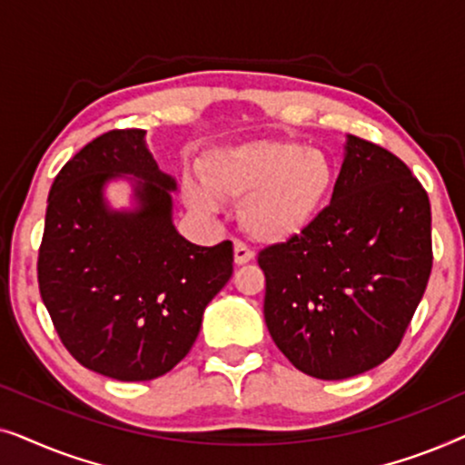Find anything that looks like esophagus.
I'll use <instances>...</instances> for the list:
<instances>
[{"instance_id":"34e87169","label":"esophagus","mask_w":465,"mask_h":465,"mask_svg":"<svg viewBox=\"0 0 465 465\" xmlns=\"http://www.w3.org/2000/svg\"><path fill=\"white\" fill-rule=\"evenodd\" d=\"M253 258L252 247L243 243L241 239H234V262L237 264H247Z\"/></svg>"}]
</instances>
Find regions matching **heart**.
Here are the masks:
<instances>
[{
    "instance_id": "obj_1",
    "label": "heart",
    "mask_w": 465,
    "mask_h": 465,
    "mask_svg": "<svg viewBox=\"0 0 465 465\" xmlns=\"http://www.w3.org/2000/svg\"><path fill=\"white\" fill-rule=\"evenodd\" d=\"M332 163L317 148L294 142H252L209 152L203 182L186 177L183 196L199 213L218 199L241 201V222L260 241H283L313 220L332 186Z\"/></svg>"
}]
</instances>
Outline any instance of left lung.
I'll return each mask as SVG.
<instances>
[{
  "mask_svg": "<svg viewBox=\"0 0 465 465\" xmlns=\"http://www.w3.org/2000/svg\"><path fill=\"white\" fill-rule=\"evenodd\" d=\"M330 205L298 234L264 247V322L298 371L355 377L400 347L428 288L431 209L390 150L349 135Z\"/></svg>",
  "mask_w": 465,
  "mask_h": 465,
  "instance_id": "8db88e82",
  "label": "left lung"
}]
</instances>
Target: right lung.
Returning <instances> with one entry per match:
<instances>
[{
  "instance_id": "obj_1",
  "label": "right lung",
  "mask_w": 465,
  "mask_h": 465,
  "mask_svg": "<svg viewBox=\"0 0 465 465\" xmlns=\"http://www.w3.org/2000/svg\"><path fill=\"white\" fill-rule=\"evenodd\" d=\"M142 129H112L54 177L37 283L59 339L88 371L150 381L186 358L203 311L232 275V243H190L171 222L175 182L158 171ZM131 173L143 207L112 214L100 188Z\"/></svg>"
}]
</instances>
